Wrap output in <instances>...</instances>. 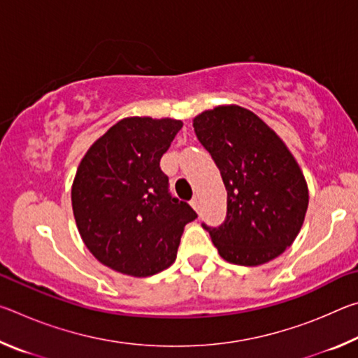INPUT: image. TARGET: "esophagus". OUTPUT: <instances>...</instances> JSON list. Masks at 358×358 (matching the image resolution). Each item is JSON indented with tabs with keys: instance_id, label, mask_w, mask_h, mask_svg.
I'll return each instance as SVG.
<instances>
[{
	"instance_id": "1",
	"label": "esophagus",
	"mask_w": 358,
	"mask_h": 358,
	"mask_svg": "<svg viewBox=\"0 0 358 358\" xmlns=\"http://www.w3.org/2000/svg\"><path fill=\"white\" fill-rule=\"evenodd\" d=\"M191 205H192L194 210L199 211V208H201V202H199V197H192L191 199Z\"/></svg>"
}]
</instances>
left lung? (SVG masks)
I'll return each instance as SVG.
<instances>
[{
  "instance_id": "obj_1",
  "label": "left lung",
  "mask_w": 358,
  "mask_h": 358,
  "mask_svg": "<svg viewBox=\"0 0 358 358\" xmlns=\"http://www.w3.org/2000/svg\"><path fill=\"white\" fill-rule=\"evenodd\" d=\"M227 191V215L208 227L220 256L235 265L270 262L294 243L308 210V186L276 132L240 106H220L192 121Z\"/></svg>"
}]
</instances>
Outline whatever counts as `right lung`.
I'll use <instances>...</instances> for the list:
<instances>
[{
  "instance_id": "right-lung-1",
  "label": "right lung",
  "mask_w": 358,
  "mask_h": 358,
  "mask_svg": "<svg viewBox=\"0 0 358 358\" xmlns=\"http://www.w3.org/2000/svg\"><path fill=\"white\" fill-rule=\"evenodd\" d=\"M181 126L172 118H124L80 161L72 211L83 243L108 268L145 278L175 262L185 226L197 217L172 197L159 167Z\"/></svg>"
}]
</instances>
